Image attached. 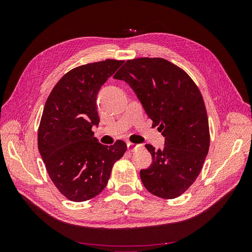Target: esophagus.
Wrapping results in <instances>:
<instances>
[{
  "label": "esophagus",
  "instance_id": "obj_1",
  "mask_svg": "<svg viewBox=\"0 0 252 252\" xmlns=\"http://www.w3.org/2000/svg\"><path fill=\"white\" fill-rule=\"evenodd\" d=\"M127 147L128 149L130 151H134L136 148L140 147V145H136V144H133L131 142H127Z\"/></svg>",
  "mask_w": 252,
  "mask_h": 252
}]
</instances>
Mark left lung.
Segmentation results:
<instances>
[{
	"label": "left lung",
	"instance_id": "8db88e82",
	"mask_svg": "<svg viewBox=\"0 0 252 252\" xmlns=\"http://www.w3.org/2000/svg\"><path fill=\"white\" fill-rule=\"evenodd\" d=\"M139 97L152 126L165 138L164 149L155 150L148 169L140 171L148 191L174 199L193 184L209 149V126L199 88L178 66L161 58L128 60L114 74Z\"/></svg>",
	"mask_w": 252,
	"mask_h": 252
}]
</instances>
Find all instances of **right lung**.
<instances>
[{"label":"right lung","instance_id":"obj_1","mask_svg":"<svg viewBox=\"0 0 252 252\" xmlns=\"http://www.w3.org/2000/svg\"><path fill=\"white\" fill-rule=\"evenodd\" d=\"M124 61L105 60L79 66L53 87L43 110L37 146L59 191L73 202L93 199L107 185L125 142L106 146L91 128L98 125V90Z\"/></svg>","mask_w":252,"mask_h":252}]
</instances>
